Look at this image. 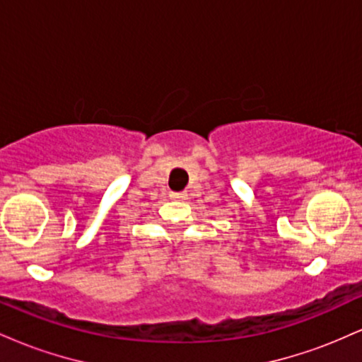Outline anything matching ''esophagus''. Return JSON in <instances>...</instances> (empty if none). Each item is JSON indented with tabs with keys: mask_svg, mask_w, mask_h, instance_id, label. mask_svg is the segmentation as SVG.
<instances>
[{
	"mask_svg": "<svg viewBox=\"0 0 362 362\" xmlns=\"http://www.w3.org/2000/svg\"><path fill=\"white\" fill-rule=\"evenodd\" d=\"M170 197H172L173 201H184V199H187V192H184V190H178V192H170Z\"/></svg>",
	"mask_w": 362,
	"mask_h": 362,
	"instance_id": "esophagus-1",
	"label": "esophagus"
}]
</instances>
